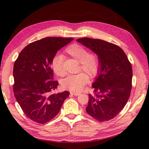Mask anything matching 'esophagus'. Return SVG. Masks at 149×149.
Listing matches in <instances>:
<instances>
[{"instance_id": "esophagus-1", "label": "esophagus", "mask_w": 149, "mask_h": 149, "mask_svg": "<svg viewBox=\"0 0 149 149\" xmlns=\"http://www.w3.org/2000/svg\"><path fill=\"white\" fill-rule=\"evenodd\" d=\"M70 93L72 95H75V96H77V95H80V93H77V92H74V91H71Z\"/></svg>"}]
</instances>
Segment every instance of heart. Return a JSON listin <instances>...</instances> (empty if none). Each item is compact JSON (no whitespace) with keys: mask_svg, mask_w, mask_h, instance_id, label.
<instances>
[{"mask_svg":"<svg viewBox=\"0 0 149 149\" xmlns=\"http://www.w3.org/2000/svg\"><path fill=\"white\" fill-rule=\"evenodd\" d=\"M65 52L79 62V70H82L90 77H93L97 74L99 68V61L95 54L88 53L86 48L79 44L69 45L65 49ZM63 61L64 57L61 54L56 55L52 60V68L56 74L59 76H63L65 74L63 66ZM87 74L81 72L75 75H68L62 81L63 88L74 91H81L89 80Z\"/></svg>","mask_w":149,"mask_h":149,"instance_id":"obj_1","label":"heart"}]
</instances>
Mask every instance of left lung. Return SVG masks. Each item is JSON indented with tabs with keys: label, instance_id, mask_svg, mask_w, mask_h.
Segmentation results:
<instances>
[{
	"label": "left lung",
	"instance_id": "1",
	"mask_svg": "<svg viewBox=\"0 0 149 149\" xmlns=\"http://www.w3.org/2000/svg\"><path fill=\"white\" fill-rule=\"evenodd\" d=\"M77 42L98 56L99 68L89 94L86 112L98 121L111 120L127 104L132 88V70L123 50L115 44L84 38Z\"/></svg>",
	"mask_w": 149,
	"mask_h": 149
}]
</instances>
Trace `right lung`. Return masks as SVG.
Here are the masks:
<instances>
[{
	"instance_id": "add662e5",
	"label": "right lung",
	"mask_w": 149,
	"mask_h": 149,
	"mask_svg": "<svg viewBox=\"0 0 149 149\" xmlns=\"http://www.w3.org/2000/svg\"><path fill=\"white\" fill-rule=\"evenodd\" d=\"M74 38L47 37L29 44L22 50L13 67V91L28 118L45 123L59 113L70 93H52L58 82L53 81L51 63L59 50Z\"/></svg>"
}]
</instances>
